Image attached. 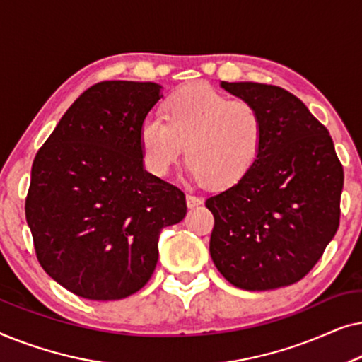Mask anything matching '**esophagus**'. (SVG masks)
Returning <instances> with one entry per match:
<instances>
[{
  "label": "esophagus",
  "instance_id": "1",
  "mask_svg": "<svg viewBox=\"0 0 362 362\" xmlns=\"http://www.w3.org/2000/svg\"><path fill=\"white\" fill-rule=\"evenodd\" d=\"M186 204H187V207H197V206H201L202 204V199L201 197H197V196H194V194H186Z\"/></svg>",
  "mask_w": 362,
  "mask_h": 362
}]
</instances>
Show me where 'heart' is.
Returning a JSON list of instances; mask_svg holds the SVG:
<instances>
[{
  "mask_svg": "<svg viewBox=\"0 0 362 362\" xmlns=\"http://www.w3.org/2000/svg\"><path fill=\"white\" fill-rule=\"evenodd\" d=\"M265 122L247 100H230L206 83H192L171 93L165 118L148 115L140 125L143 161L156 176H165L186 160L192 176L212 187L239 182L259 160Z\"/></svg>",
  "mask_w": 362,
  "mask_h": 362,
  "instance_id": "heart-1",
  "label": "heart"
}]
</instances>
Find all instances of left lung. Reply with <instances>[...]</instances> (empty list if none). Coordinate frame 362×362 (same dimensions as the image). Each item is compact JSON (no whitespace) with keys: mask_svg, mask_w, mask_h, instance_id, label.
<instances>
[{"mask_svg":"<svg viewBox=\"0 0 362 362\" xmlns=\"http://www.w3.org/2000/svg\"><path fill=\"white\" fill-rule=\"evenodd\" d=\"M221 87L259 108L265 140L254 168L206 201L214 216L212 262L237 288L291 285L338 230L343 166L326 127L293 93L257 82Z\"/></svg>","mask_w":362,"mask_h":362,"instance_id":"8db88e82","label":"left lung"}]
</instances>
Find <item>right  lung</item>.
<instances>
[{
  "label": "right lung",
  "mask_w": 362,
  "mask_h": 362,
  "mask_svg": "<svg viewBox=\"0 0 362 362\" xmlns=\"http://www.w3.org/2000/svg\"><path fill=\"white\" fill-rule=\"evenodd\" d=\"M155 82L87 88L37 151L26 221L39 264L87 300L146 285L163 227L186 216L185 192L145 170L140 125L163 97Z\"/></svg>",
  "instance_id": "add662e5"
}]
</instances>
